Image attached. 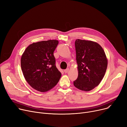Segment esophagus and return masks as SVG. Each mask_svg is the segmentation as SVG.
Returning a JSON list of instances; mask_svg holds the SVG:
<instances>
[{
  "label": "esophagus",
  "mask_w": 127,
  "mask_h": 127,
  "mask_svg": "<svg viewBox=\"0 0 127 127\" xmlns=\"http://www.w3.org/2000/svg\"><path fill=\"white\" fill-rule=\"evenodd\" d=\"M64 71V72H65V73H67V72H68V71H69V69H68V68H67V69H65Z\"/></svg>",
  "instance_id": "obj_1"
}]
</instances>
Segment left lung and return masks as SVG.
Instances as JSON below:
<instances>
[{
	"instance_id": "obj_1",
	"label": "left lung",
	"mask_w": 127,
	"mask_h": 127,
	"mask_svg": "<svg viewBox=\"0 0 127 127\" xmlns=\"http://www.w3.org/2000/svg\"><path fill=\"white\" fill-rule=\"evenodd\" d=\"M78 77L74 81L75 87L88 92L99 85L107 68L105 52L98 43L77 39L75 41Z\"/></svg>"
}]
</instances>
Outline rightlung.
<instances>
[{"label": "right lung", "mask_w": 127, "mask_h": 127, "mask_svg": "<svg viewBox=\"0 0 127 127\" xmlns=\"http://www.w3.org/2000/svg\"><path fill=\"white\" fill-rule=\"evenodd\" d=\"M58 43L57 40L34 43L26 49L22 56L24 76L31 87L38 91L45 92L51 90L61 77L53 55Z\"/></svg>", "instance_id": "1"}]
</instances>
